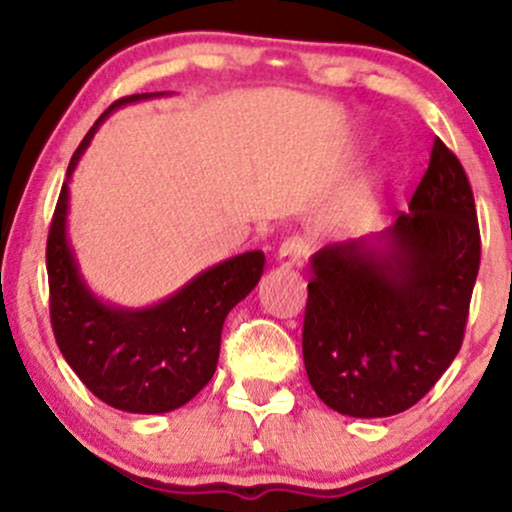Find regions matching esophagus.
I'll use <instances>...</instances> for the list:
<instances>
[{"label":"esophagus","mask_w":512,"mask_h":512,"mask_svg":"<svg viewBox=\"0 0 512 512\" xmlns=\"http://www.w3.org/2000/svg\"><path fill=\"white\" fill-rule=\"evenodd\" d=\"M305 252H308V245H305V240L301 236H293V238H286L284 243H281L279 252H276V260L284 269H291L296 267V264L303 262Z\"/></svg>","instance_id":"1"}]
</instances>
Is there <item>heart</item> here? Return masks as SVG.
I'll use <instances>...</instances> for the list:
<instances>
[{"instance_id":"b5f03b06","label":"heart","mask_w":512,"mask_h":512,"mask_svg":"<svg viewBox=\"0 0 512 512\" xmlns=\"http://www.w3.org/2000/svg\"><path fill=\"white\" fill-rule=\"evenodd\" d=\"M368 197H370V190H361V192H358V195H356V207H361V204H366Z\"/></svg>"}]
</instances>
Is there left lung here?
Here are the masks:
<instances>
[{"instance_id": "8db88e82", "label": "left lung", "mask_w": 512, "mask_h": 512, "mask_svg": "<svg viewBox=\"0 0 512 512\" xmlns=\"http://www.w3.org/2000/svg\"><path fill=\"white\" fill-rule=\"evenodd\" d=\"M479 257L467 173L436 139L409 214L310 257L303 361L317 397L356 419L414 407L460 351Z\"/></svg>"}]
</instances>
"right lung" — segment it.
I'll list each match as a JSON object with an SVG mask.
<instances>
[{"label": "right lung", "mask_w": 512, "mask_h": 512, "mask_svg": "<svg viewBox=\"0 0 512 512\" xmlns=\"http://www.w3.org/2000/svg\"><path fill=\"white\" fill-rule=\"evenodd\" d=\"M158 96L168 93L120 98L88 129L69 161L48 236L50 320L57 346L93 395L129 414H166L209 383L219 363L223 320L264 272L262 250L243 252L204 269L149 308L105 303L88 289L67 236L69 180L105 117L122 105Z\"/></svg>", "instance_id": "right-lung-1"}]
</instances>
